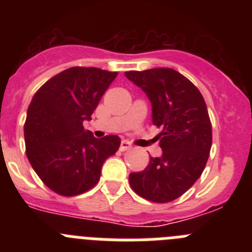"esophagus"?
<instances>
[{
    "mask_svg": "<svg viewBox=\"0 0 252 252\" xmlns=\"http://www.w3.org/2000/svg\"><path fill=\"white\" fill-rule=\"evenodd\" d=\"M132 148V146H131V144L128 141H121V145H120V149H121V151H127V150H130V149Z\"/></svg>",
    "mask_w": 252,
    "mask_h": 252,
    "instance_id": "esophagus-1",
    "label": "esophagus"
}]
</instances>
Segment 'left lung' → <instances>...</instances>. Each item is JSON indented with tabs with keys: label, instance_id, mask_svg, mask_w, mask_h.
<instances>
[{
	"label": "left lung",
	"instance_id": "left-lung-1",
	"mask_svg": "<svg viewBox=\"0 0 252 252\" xmlns=\"http://www.w3.org/2000/svg\"><path fill=\"white\" fill-rule=\"evenodd\" d=\"M151 103L153 124L161 126L162 154L128 175L140 197L157 203L174 201L201 177L212 145V126L203 95L192 82L170 68L126 72Z\"/></svg>",
	"mask_w": 252,
	"mask_h": 252
}]
</instances>
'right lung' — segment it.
Returning a JSON list of instances; mask_svg holds the SVG:
<instances>
[{
	"label": "right lung",
	"mask_w": 252,
	"mask_h": 252,
	"mask_svg": "<svg viewBox=\"0 0 252 252\" xmlns=\"http://www.w3.org/2000/svg\"><path fill=\"white\" fill-rule=\"evenodd\" d=\"M116 75L98 68H69L31 99L24 126L26 155L40 179L58 194L72 197L93 188L103 162L119 150V136L97 139L83 127Z\"/></svg>",
	"instance_id": "right-lung-1"
}]
</instances>
